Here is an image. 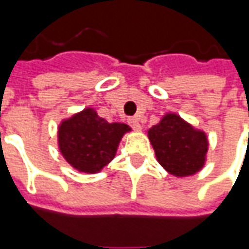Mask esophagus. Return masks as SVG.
Returning a JSON list of instances; mask_svg holds the SVG:
<instances>
[{
	"mask_svg": "<svg viewBox=\"0 0 249 249\" xmlns=\"http://www.w3.org/2000/svg\"><path fill=\"white\" fill-rule=\"evenodd\" d=\"M128 123H129L130 126L135 130H141V125L137 117H130V119H128Z\"/></svg>",
	"mask_w": 249,
	"mask_h": 249,
	"instance_id": "34e87169",
	"label": "esophagus"
}]
</instances>
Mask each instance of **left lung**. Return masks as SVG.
<instances>
[{
    "label": "left lung",
    "instance_id": "8db88e82",
    "mask_svg": "<svg viewBox=\"0 0 249 249\" xmlns=\"http://www.w3.org/2000/svg\"><path fill=\"white\" fill-rule=\"evenodd\" d=\"M157 161L178 178L198 172L208 151L207 136L196 130L178 114L168 113L148 130Z\"/></svg>",
    "mask_w": 249,
    "mask_h": 249
}]
</instances>
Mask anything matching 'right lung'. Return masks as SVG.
<instances>
[{
    "label": "right lung",
    "mask_w": 249,
    "mask_h": 249,
    "mask_svg": "<svg viewBox=\"0 0 249 249\" xmlns=\"http://www.w3.org/2000/svg\"><path fill=\"white\" fill-rule=\"evenodd\" d=\"M126 124L108 123L92 108L84 109L58 128V146L62 156L80 172L96 173L113 160Z\"/></svg>",
    "instance_id": "1"
}]
</instances>
